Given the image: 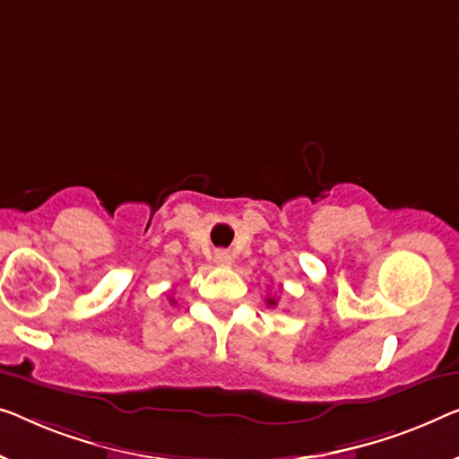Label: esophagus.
<instances>
[{"label":"esophagus","instance_id":"esophagus-1","mask_svg":"<svg viewBox=\"0 0 459 459\" xmlns=\"http://www.w3.org/2000/svg\"><path fill=\"white\" fill-rule=\"evenodd\" d=\"M217 263L219 264H231V255H230V252H225V250L217 252Z\"/></svg>","mask_w":459,"mask_h":459}]
</instances>
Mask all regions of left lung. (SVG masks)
I'll return each instance as SVG.
<instances>
[{
  "label": "left lung",
  "instance_id": "1",
  "mask_svg": "<svg viewBox=\"0 0 459 459\" xmlns=\"http://www.w3.org/2000/svg\"><path fill=\"white\" fill-rule=\"evenodd\" d=\"M267 304H269V307H275V304H277V298H267Z\"/></svg>",
  "mask_w": 459,
  "mask_h": 459
}]
</instances>
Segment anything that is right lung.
<instances>
[{"label":"right lung","instance_id":"add662e5","mask_svg":"<svg viewBox=\"0 0 459 459\" xmlns=\"http://www.w3.org/2000/svg\"><path fill=\"white\" fill-rule=\"evenodd\" d=\"M169 300H171V302H176V300H174V298H169Z\"/></svg>","mask_w":459,"mask_h":459}]
</instances>
